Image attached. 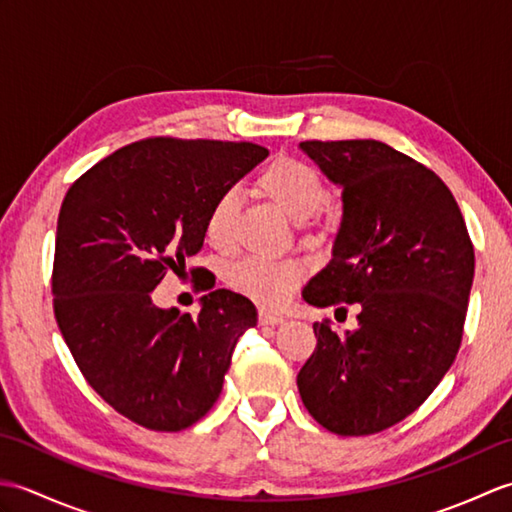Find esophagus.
Here are the masks:
<instances>
[{
    "instance_id": "obj_1",
    "label": "esophagus",
    "mask_w": 512,
    "mask_h": 512,
    "mask_svg": "<svg viewBox=\"0 0 512 512\" xmlns=\"http://www.w3.org/2000/svg\"><path fill=\"white\" fill-rule=\"evenodd\" d=\"M257 319H259V323H262V325H279L281 321H284V317H279V314L268 312V310H264V308L259 310Z\"/></svg>"
}]
</instances>
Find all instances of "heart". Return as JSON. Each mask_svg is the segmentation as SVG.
Masks as SVG:
<instances>
[{
	"mask_svg": "<svg viewBox=\"0 0 512 512\" xmlns=\"http://www.w3.org/2000/svg\"><path fill=\"white\" fill-rule=\"evenodd\" d=\"M259 189L279 204L292 220H308L328 202V184L321 173L299 158H277L259 173ZM242 193L237 187H226L213 200L206 213L204 233L217 248H228L235 242V226ZM303 279V264L297 259H275L250 255L228 268L226 281L239 295L253 299L262 306H279Z\"/></svg>",
	"mask_w": 512,
	"mask_h": 512,
	"instance_id": "heart-1",
	"label": "heart"
}]
</instances>
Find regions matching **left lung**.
Instances as JSON below:
<instances>
[{
	"label": "left lung",
	"mask_w": 512,
	"mask_h": 512,
	"mask_svg": "<svg viewBox=\"0 0 512 512\" xmlns=\"http://www.w3.org/2000/svg\"><path fill=\"white\" fill-rule=\"evenodd\" d=\"M343 187L334 257L303 299L358 328L312 325L317 347L297 376L310 416L339 436H372L416 411L460 350L475 253L460 206L436 173L380 140H303Z\"/></svg>",
	"instance_id": "8db88e82"
}]
</instances>
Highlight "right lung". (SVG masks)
<instances>
[{
    "mask_svg": "<svg viewBox=\"0 0 512 512\" xmlns=\"http://www.w3.org/2000/svg\"><path fill=\"white\" fill-rule=\"evenodd\" d=\"M266 156L255 143L151 136L96 162L65 193L54 317L88 385L140 427L182 431L204 418L239 336L257 323L250 299L231 290L204 295L195 317L158 308L151 290L202 248L220 191Z\"/></svg>",
    "mask_w": 512,
    "mask_h": 512,
    "instance_id": "right-lung-1",
    "label": "right lung"
}]
</instances>
